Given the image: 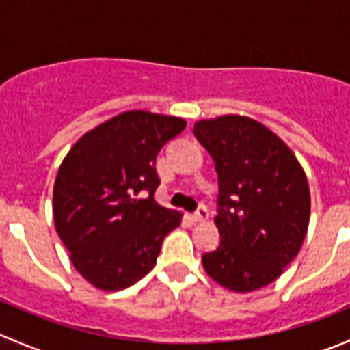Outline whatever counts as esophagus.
<instances>
[{
  "label": "esophagus",
  "mask_w": 350,
  "mask_h": 350,
  "mask_svg": "<svg viewBox=\"0 0 350 350\" xmlns=\"http://www.w3.org/2000/svg\"><path fill=\"white\" fill-rule=\"evenodd\" d=\"M193 220L195 221H204L208 218V210H206V206H203V204H201V206H198V210L195 211V213H193Z\"/></svg>",
  "instance_id": "1"
}]
</instances>
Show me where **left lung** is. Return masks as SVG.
Masks as SVG:
<instances>
[{
    "label": "left lung",
    "instance_id": "1",
    "mask_svg": "<svg viewBox=\"0 0 350 350\" xmlns=\"http://www.w3.org/2000/svg\"><path fill=\"white\" fill-rule=\"evenodd\" d=\"M193 133L218 174L220 243L201 256L217 283L249 293L273 283L299 252L310 220L301 165L262 123L225 115L195 123Z\"/></svg>",
    "mask_w": 350,
    "mask_h": 350
}]
</instances>
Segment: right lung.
<instances>
[{
	"label": "right lung",
	"mask_w": 350,
	"mask_h": 350,
	"mask_svg": "<svg viewBox=\"0 0 350 350\" xmlns=\"http://www.w3.org/2000/svg\"><path fill=\"white\" fill-rule=\"evenodd\" d=\"M176 116L126 111L81 137L59 167L54 224L84 280L103 291L129 288L155 266L179 211L154 200L155 159L185 130Z\"/></svg>",
	"instance_id": "right-lung-1"
}]
</instances>
